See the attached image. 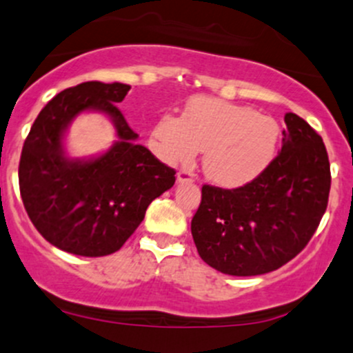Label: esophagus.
Returning <instances> with one entry per match:
<instances>
[{"label":"esophagus","mask_w":353,"mask_h":353,"mask_svg":"<svg viewBox=\"0 0 353 353\" xmlns=\"http://www.w3.org/2000/svg\"><path fill=\"white\" fill-rule=\"evenodd\" d=\"M196 181V176L191 172V170H186V169H181L179 172H177V183L179 184H184V183H194Z\"/></svg>","instance_id":"1"}]
</instances>
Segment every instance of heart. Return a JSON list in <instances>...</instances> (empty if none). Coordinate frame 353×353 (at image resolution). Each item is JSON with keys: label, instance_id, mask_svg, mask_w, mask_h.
Here are the masks:
<instances>
[{"label": "heart", "instance_id": "heart-1", "mask_svg": "<svg viewBox=\"0 0 353 353\" xmlns=\"http://www.w3.org/2000/svg\"><path fill=\"white\" fill-rule=\"evenodd\" d=\"M154 148L169 164H189L205 150L203 170L221 188H240L261 176L277 154L281 127L250 106L194 98L184 117L161 114Z\"/></svg>", "mask_w": 353, "mask_h": 353}]
</instances>
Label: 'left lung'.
<instances>
[{"instance_id": "8db88e82", "label": "left lung", "mask_w": 353, "mask_h": 353, "mask_svg": "<svg viewBox=\"0 0 353 353\" xmlns=\"http://www.w3.org/2000/svg\"><path fill=\"white\" fill-rule=\"evenodd\" d=\"M283 147L245 186L205 184L191 233L208 265L230 276L272 272L306 247L328 206V154L303 118L285 113Z\"/></svg>"}]
</instances>
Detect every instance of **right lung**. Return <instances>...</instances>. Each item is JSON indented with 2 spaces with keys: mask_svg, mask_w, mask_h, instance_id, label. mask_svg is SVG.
<instances>
[{
  "mask_svg": "<svg viewBox=\"0 0 353 353\" xmlns=\"http://www.w3.org/2000/svg\"><path fill=\"white\" fill-rule=\"evenodd\" d=\"M128 84L88 81L50 99L33 121L21 150L18 181L28 218L54 247L83 257L120 250L142 223L148 205L176 183L117 108ZM83 110L112 118L119 140L94 159H70L63 133Z\"/></svg>",
  "mask_w": 353,
  "mask_h": 353,
  "instance_id": "1",
  "label": "right lung"
}]
</instances>
